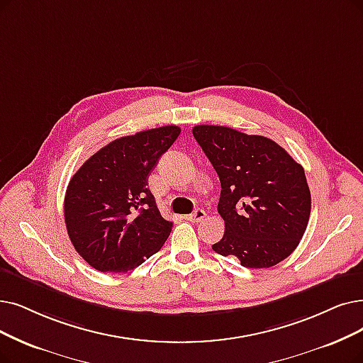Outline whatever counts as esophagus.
Here are the masks:
<instances>
[{"mask_svg": "<svg viewBox=\"0 0 363 363\" xmlns=\"http://www.w3.org/2000/svg\"><path fill=\"white\" fill-rule=\"evenodd\" d=\"M204 217H206V211L202 208H196L192 214L186 216V219L191 220V222H201L202 219H204Z\"/></svg>", "mask_w": 363, "mask_h": 363, "instance_id": "obj_1", "label": "esophagus"}]
</instances>
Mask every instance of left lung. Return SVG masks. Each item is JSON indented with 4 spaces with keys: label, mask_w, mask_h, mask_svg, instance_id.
<instances>
[{
    "label": "left lung",
    "mask_w": 363,
    "mask_h": 363,
    "mask_svg": "<svg viewBox=\"0 0 363 363\" xmlns=\"http://www.w3.org/2000/svg\"><path fill=\"white\" fill-rule=\"evenodd\" d=\"M194 137L219 176L225 234L211 247L245 268H269L307 229L311 194L301 164L277 143L228 126L196 125Z\"/></svg>",
    "instance_id": "8db88e82"
}]
</instances>
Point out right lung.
I'll return each mask as SVG.
<instances>
[{"mask_svg":"<svg viewBox=\"0 0 363 363\" xmlns=\"http://www.w3.org/2000/svg\"><path fill=\"white\" fill-rule=\"evenodd\" d=\"M180 135L176 125L111 141L68 183L64 216L76 252L101 272H126L161 250L172 222L159 213L149 174Z\"/></svg>","mask_w":363,"mask_h":363,"instance_id":"obj_1","label":"right lung"}]
</instances>
